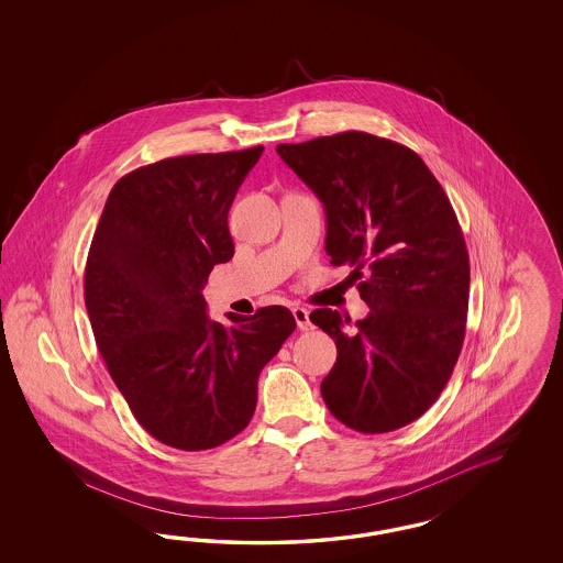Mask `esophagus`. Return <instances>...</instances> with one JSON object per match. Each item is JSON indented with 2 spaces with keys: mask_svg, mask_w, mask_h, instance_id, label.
Returning <instances> with one entry per match:
<instances>
[{
  "mask_svg": "<svg viewBox=\"0 0 563 563\" xmlns=\"http://www.w3.org/2000/svg\"><path fill=\"white\" fill-rule=\"evenodd\" d=\"M292 318H295L297 328H299L301 332L311 330V322H309V311H307L306 307H292Z\"/></svg>",
  "mask_w": 563,
  "mask_h": 563,
  "instance_id": "1",
  "label": "esophagus"
}]
</instances>
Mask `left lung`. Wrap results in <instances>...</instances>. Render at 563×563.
I'll return each mask as SVG.
<instances>
[{
  "label": "left lung",
  "mask_w": 563,
  "mask_h": 563,
  "mask_svg": "<svg viewBox=\"0 0 563 563\" xmlns=\"http://www.w3.org/2000/svg\"><path fill=\"white\" fill-rule=\"evenodd\" d=\"M276 153L325 208V252L353 268L369 316L351 324L320 307L309 320L336 342L322 382L330 412L361 433L419 419L461 355L471 266L456 212L421 156L367 132H342Z\"/></svg>",
  "instance_id": "obj_1"
}]
</instances>
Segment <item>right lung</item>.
<instances>
[{"instance_id": "add662e5", "label": "right lung", "mask_w": 563, "mask_h": 563, "mask_svg": "<svg viewBox=\"0 0 563 563\" xmlns=\"http://www.w3.org/2000/svg\"><path fill=\"white\" fill-rule=\"evenodd\" d=\"M264 146L186 154L113 186L88 250L85 303L109 375L154 440L198 452L254 417L257 377L295 330L287 307L212 322L208 274L235 245L229 208Z\"/></svg>"}]
</instances>
